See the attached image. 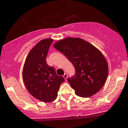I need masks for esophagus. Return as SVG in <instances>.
Masks as SVG:
<instances>
[{
	"instance_id": "34e87169",
	"label": "esophagus",
	"mask_w": 128,
	"mask_h": 128,
	"mask_svg": "<svg viewBox=\"0 0 128 128\" xmlns=\"http://www.w3.org/2000/svg\"><path fill=\"white\" fill-rule=\"evenodd\" d=\"M63 77H64V79H65L66 80H67V77H68V76H67V73H64V75H63Z\"/></svg>"
}]
</instances>
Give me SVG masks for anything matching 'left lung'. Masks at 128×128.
<instances>
[{
	"label": "left lung",
	"mask_w": 128,
	"mask_h": 128,
	"mask_svg": "<svg viewBox=\"0 0 128 128\" xmlns=\"http://www.w3.org/2000/svg\"><path fill=\"white\" fill-rule=\"evenodd\" d=\"M54 47L66 56L74 66L76 74L68 78L76 95L89 98L102 88L108 74V63L94 46L80 38L67 37Z\"/></svg>",
	"instance_id": "left-lung-1"
}]
</instances>
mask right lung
<instances>
[{
  "instance_id": "obj_1",
  "label": "right lung",
  "mask_w": 128,
  "mask_h": 128,
  "mask_svg": "<svg viewBox=\"0 0 128 128\" xmlns=\"http://www.w3.org/2000/svg\"><path fill=\"white\" fill-rule=\"evenodd\" d=\"M54 40L40 41L30 50L22 71L23 81L28 92L42 102H51L58 96L60 85L65 80L58 76L53 67L47 64L46 56Z\"/></svg>"
}]
</instances>
